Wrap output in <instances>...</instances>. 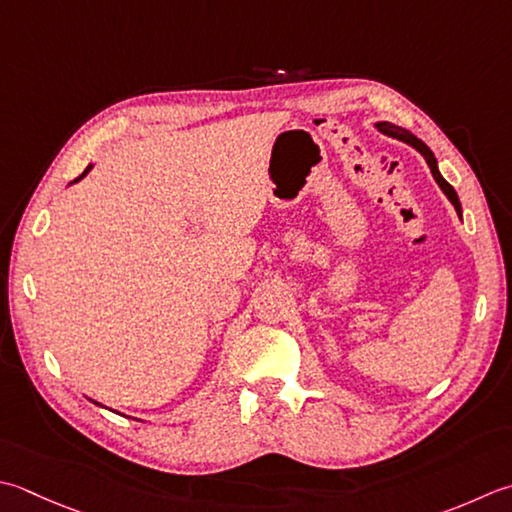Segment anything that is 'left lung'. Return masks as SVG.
Masks as SVG:
<instances>
[{"instance_id": "left-lung-1", "label": "left lung", "mask_w": 512, "mask_h": 512, "mask_svg": "<svg viewBox=\"0 0 512 512\" xmlns=\"http://www.w3.org/2000/svg\"><path fill=\"white\" fill-rule=\"evenodd\" d=\"M377 128L382 130L384 135H388V137H395V139H399V142H406L408 146H413V148L417 150V153L426 159V164H428V168H430V173H433L435 182L439 184V188L444 190V195L450 199V204L455 206L457 215L462 217V204H459V197H457V193H455V188L446 182V179L442 177V173H439V168H437V159H435V155H433V150H430V148L422 142V139H417L413 133H408V130L399 128V126H395V124L379 122V124H377Z\"/></svg>"}]
</instances>
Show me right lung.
Returning a JSON list of instances; mask_svg holds the SVG:
<instances>
[{"label":"right lung","instance_id":"1","mask_svg":"<svg viewBox=\"0 0 512 512\" xmlns=\"http://www.w3.org/2000/svg\"><path fill=\"white\" fill-rule=\"evenodd\" d=\"M90 168H93V164H88V168H86V170H84V173H82V175H79V177H77V179H75V182H79V179H82V177H84V175H86V173H88V170H90ZM95 404H97V402H95Z\"/></svg>","mask_w":512,"mask_h":512}]
</instances>
